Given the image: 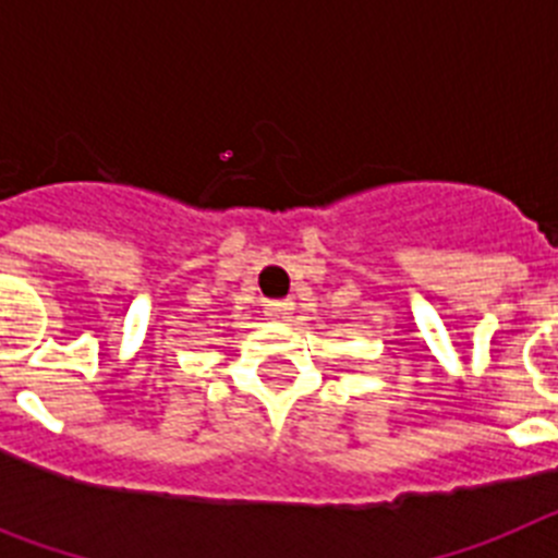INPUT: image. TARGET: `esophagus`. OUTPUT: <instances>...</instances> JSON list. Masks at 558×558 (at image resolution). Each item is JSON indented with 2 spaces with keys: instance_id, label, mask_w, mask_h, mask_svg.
<instances>
[{
  "instance_id": "obj_1",
  "label": "esophagus",
  "mask_w": 558,
  "mask_h": 558,
  "mask_svg": "<svg viewBox=\"0 0 558 558\" xmlns=\"http://www.w3.org/2000/svg\"><path fill=\"white\" fill-rule=\"evenodd\" d=\"M292 312H294L292 300H269V303H266V314H269L272 319H289L292 317Z\"/></svg>"
}]
</instances>
